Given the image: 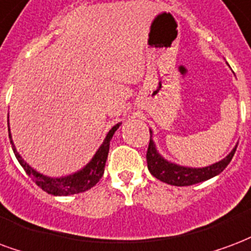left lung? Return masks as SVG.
Masks as SVG:
<instances>
[{
    "instance_id": "left-lung-1",
    "label": "left lung",
    "mask_w": 251,
    "mask_h": 251,
    "mask_svg": "<svg viewBox=\"0 0 251 251\" xmlns=\"http://www.w3.org/2000/svg\"><path fill=\"white\" fill-rule=\"evenodd\" d=\"M151 134V130H150ZM237 149L235 148L226 155L224 159H221L220 162H215L210 166L206 168H186V166H181L177 163L169 162L163 158L162 155L157 151L155 144L151 140L150 135L149 148H148V153H146V161H148V169L151 173V176L162 181L165 183L173 185V186H190L194 183L203 182L206 179L218 176L221 172H224V169L227 166L233 158V155Z\"/></svg>"
}]
</instances>
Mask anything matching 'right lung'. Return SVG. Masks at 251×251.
<instances>
[{"mask_svg":"<svg viewBox=\"0 0 251 251\" xmlns=\"http://www.w3.org/2000/svg\"><path fill=\"white\" fill-rule=\"evenodd\" d=\"M9 118V117H7ZM121 124H117L111 127L109 133L106 134V138L103 140L102 145L98 148V150L94 154L89 163L82 168L78 172L69 174L65 177L59 178H51L48 176L41 174L37 170L29 166L22 157L17 151L16 146L13 144L12 134H10V127H9V120H7V130H9V138H10V144H12L13 151L18 162L21 165L24 170L26 172L29 177L36 182L37 186H40L44 192L51 196H72V194H78V193L86 192L89 189H92L96 183L101 179L103 176V170H105V163H106L107 154H109V146H110V141L113 138V134L116 133L117 129L120 127Z\"/></svg>","mask_w":251,"mask_h":251,"instance_id":"obj_1","label":"right lung"}]
</instances>
